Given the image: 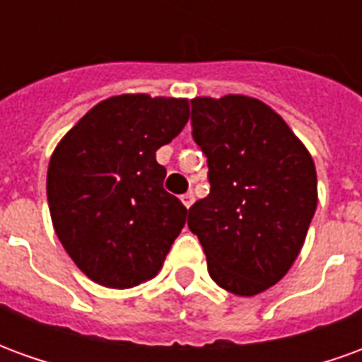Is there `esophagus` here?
I'll use <instances>...</instances> for the list:
<instances>
[{
  "mask_svg": "<svg viewBox=\"0 0 362 362\" xmlns=\"http://www.w3.org/2000/svg\"><path fill=\"white\" fill-rule=\"evenodd\" d=\"M182 199V204L186 205V207H192V205H194V194H192V192H188V194H184V196L180 197Z\"/></svg>",
  "mask_w": 362,
  "mask_h": 362,
  "instance_id": "esophagus-1",
  "label": "esophagus"
}]
</instances>
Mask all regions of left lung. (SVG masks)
I'll return each mask as SVG.
<instances>
[{"instance_id":"8db88e82","label":"left lung","mask_w":362,"mask_h":362,"mask_svg":"<svg viewBox=\"0 0 362 362\" xmlns=\"http://www.w3.org/2000/svg\"><path fill=\"white\" fill-rule=\"evenodd\" d=\"M192 127L211 189L189 207V230L219 287L259 295L303 250L318 204L314 160L287 122L254 96H196Z\"/></svg>"}]
</instances>
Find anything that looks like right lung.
Instances as JSON below:
<instances>
[{
    "mask_svg": "<svg viewBox=\"0 0 362 362\" xmlns=\"http://www.w3.org/2000/svg\"><path fill=\"white\" fill-rule=\"evenodd\" d=\"M188 118V98L116 95L56 145L46 176L52 225L90 281L129 288L160 272L188 209L163 188L157 149Z\"/></svg>",
    "mask_w": 362,
    "mask_h": 362,
    "instance_id": "right-lung-1",
    "label": "right lung"
}]
</instances>
